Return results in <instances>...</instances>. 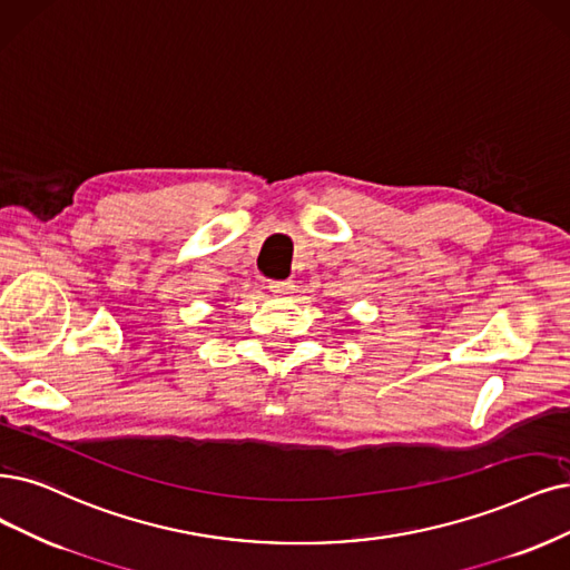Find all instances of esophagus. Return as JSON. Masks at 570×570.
<instances>
[{
  "label": "esophagus",
  "instance_id": "esophagus-1",
  "mask_svg": "<svg viewBox=\"0 0 570 570\" xmlns=\"http://www.w3.org/2000/svg\"><path fill=\"white\" fill-rule=\"evenodd\" d=\"M274 296H291V293H296V284H293L291 279H284V282H269L267 286Z\"/></svg>",
  "mask_w": 570,
  "mask_h": 570
}]
</instances>
